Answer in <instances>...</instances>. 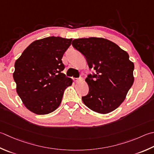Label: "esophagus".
<instances>
[{
    "mask_svg": "<svg viewBox=\"0 0 154 154\" xmlns=\"http://www.w3.org/2000/svg\"><path fill=\"white\" fill-rule=\"evenodd\" d=\"M73 80H74L75 82L79 83V82H81V81H82L83 79H82V78H74Z\"/></svg>",
    "mask_w": 154,
    "mask_h": 154,
    "instance_id": "esophagus-1",
    "label": "esophagus"
}]
</instances>
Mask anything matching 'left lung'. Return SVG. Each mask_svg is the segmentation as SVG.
I'll return each mask as SVG.
<instances>
[{
  "instance_id": "8db88e82",
  "label": "left lung",
  "mask_w": 154,
  "mask_h": 154,
  "mask_svg": "<svg viewBox=\"0 0 154 154\" xmlns=\"http://www.w3.org/2000/svg\"><path fill=\"white\" fill-rule=\"evenodd\" d=\"M72 45L95 71L85 81L89 93L82 100L90 109L101 114L114 111L125 100L134 81V64L128 53L106 38L89 37L75 38ZM93 78H95L93 80Z\"/></svg>"
}]
</instances>
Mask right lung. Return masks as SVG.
<instances>
[{"label":"right lung","mask_w":154,"mask_h":154,"mask_svg":"<svg viewBox=\"0 0 154 154\" xmlns=\"http://www.w3.org/2000/svg\"><path fill=\"white\" fill-rule=\"evenodd\" d=\"M72 38L49 37L33 41L14 63L13 79L25 106L37 115L57 109L73 80L61 73L64 53Z\"/></svg>","instance_id":"add662e5"}]
</instances>
